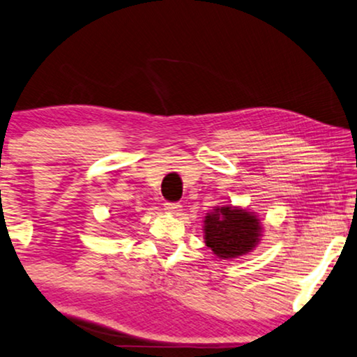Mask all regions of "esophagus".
Listing matches in <instances>:
<instances>
[{
	"label": "esophagus",
	"instance_id": "1",
	"mask_svg": "<svg viewBox=\"0 0 357 357\" xmlns=\"http://www.w3.org/2000/svg\"><path fill=\"white\" fill-rule=\"evenodd\" d=\"M165 211L171 212V214H179L183 211V206L179 202H165Z\"/></svg>",
	"mask_w": 357,
	"mask_h": 357
}]
</instances>
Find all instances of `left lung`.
Segmentation results:
<instances>
[{
	"label": "left lung",
	"instance_id": "obj_1",
	"mask_svg": "<svg viewBox=\"0 0 357 357\" xmlns=\"http://www.w3.org/2000/svg\"><path fill=\"white\" fill-rule=\"evenodd\" d=\"M260 222L250 212L232 206L215 207L206 215V245L220 259L245 255L259 243Z\"/></svg>",
	"mask_w": 357,
	"mask_h": 357
}]
</instances>
